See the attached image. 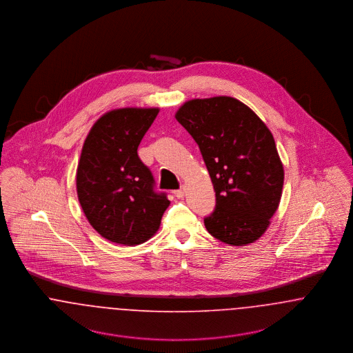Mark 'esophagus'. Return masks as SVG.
Instances as JSON below:
<instances>
[{
    "instance_id": "34e87169",
    "label": "esophagus",
    "mask_w": 353,
    "mask_h": 353,
    "mask_svg": "<svg viewBox=\"0 0 353 353\" xmlns=\"http://www.w3.org/2000/svg\"><path fill=\"white\" fill-rule=\"evenodd\" d=\"M173 193H174V196H176V197H177V199H183V197H184V194H185L184 186H181V188H180V189H177V190H174V192H173Z\"/></svg>"
}]
</instances>
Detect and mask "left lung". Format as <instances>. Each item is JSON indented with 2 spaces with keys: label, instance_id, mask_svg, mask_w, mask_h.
<instances>
[{
  "label": "left lung",
  "instance_id": "obj_1",
  "mask_svg": "<svg viewBox=\"0 0 353 353\" xmlns=\"http://www.w3.org/2000/svg\"><path fill=\"white\" fill-rule=\"evenodd\" d=\"M176 119L197 143L214 186L206 230L233 246L256 241L278 209L285 179L269 128L230 97L186 101Z\"/></svg>",
  "mask_w": 353,
  "mask_h": 353
}]
</instances>
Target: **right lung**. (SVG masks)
Instances as JSON below:
<instances>
[{"mask_svg": "<svg viewBox=\"0 0 353 353\" xmlns=\"http://www.w3.org/2000/svg\"><path fill=\"white\" fill-rule=\"evenodd\" d=\"M157 108H120L103 115L83 144L77 192L91 226L105 239L134 246L160 226L169 206L137 148Z\"/></svg>", "mask_w": 353, "mask_h": 353, "instance_id": "1", "label": "right lung"}]
</instances>
